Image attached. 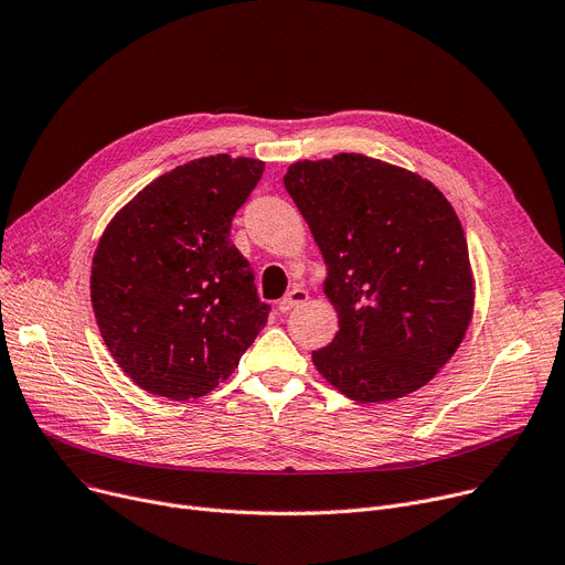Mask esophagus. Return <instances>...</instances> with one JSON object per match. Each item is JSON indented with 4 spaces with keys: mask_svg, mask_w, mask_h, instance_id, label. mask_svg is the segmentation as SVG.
<instances>
[{
    "mask_svg": "<svg viewBox=\"0 0 565 565\" xmlns=\"http://www.w3.org/2000/svg\"><path fill=\"white\" fill-rule=\"evenodd\" d=\"M306 300H308V291L300 289V287H294V289H289V291L278 300V310H280V312H289V310H294L296 306H300V302H306Z\"/></svg>",
    "mask_w": 565,
    "mask_h": 565,
    "instance_id": "esophagus-1",
    "label": "esophagus"
}]
</instances>
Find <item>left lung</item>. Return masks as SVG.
I'll list each match as a JSON object with an SVG mask.
<instances>
[{
    "label": "left lung",
    "instance_id": "left-lung-1",
    "mask_svg": "<svg viewBox=\"0 0 565 565\" xmlns=\"http://www.w3.org/2000/svg\"><path fill=\"white\" fill-rule=\"evenodd\" d=\"M282 183L323 253L339 315L315 366L358 403L416 392L455 355L472 315L452 205L416 173L362 153L294 162Z\"/></svg>",
    "mask_w": 565,
    "mask_h": 565
}]
</instances>
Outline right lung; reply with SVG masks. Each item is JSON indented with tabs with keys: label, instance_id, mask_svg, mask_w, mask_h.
Segmentation results:
<instances>
[{
	"label": "right lung",
	"instance_id": "obj_1",
	"mask_svg": "<svg viewBox=\"0 0 565 565\" xmlns=\"http://www.w3.org/2000/svg\"><path fill=\"white\" fill-rule=\"evenodd\" d=\"M265 162L190 160L124 205L99 239L90 294L108 351L145 392L210 394L267 326L248 259L231 242L235 212Z\"/></svg>",
	"mask_w": 565,
	"mask_h": 565
}]
</instances>
